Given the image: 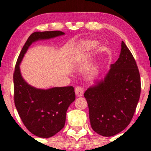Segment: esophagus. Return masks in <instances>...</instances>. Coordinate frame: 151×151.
Instances as JSON below:
<instances>
[{"label":"esophagus","instance_id":"1","mask_svg":"<svg viewBox=\"0 0 151 151\" xmlns=\"http://www.w3.org/2000/svg\"><path fill=\"white\" fill-rule=\"evenodd\" d=\"M76 95L77 97H82L84 94V89L81 87H77L75 89Z\"/></svg>","mask_w":151,"mask_h":151}]
</instances>
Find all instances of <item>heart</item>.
<instances>
[{"mask_svg": "<svg viewBox=\"0 0 151 151\" xmlns=\"http://www.w3.org/2000/svg\"><path fill=\"white\" fill-rule=\"evenodd\" d=\"M97 45H98V42L96 40H86L85 42L82 43L80 45V49H78L76 50L75 52V55L77 57L82 56V55L84 54L85 51H88L93 49L95 47H96ZM97 70V67L96 66H93V67H91V71L95 72Z\"/></svg>", "mask_w": 151, "mask_h": 151, "instance_id": "obj_1", "label": "heart"}]
</instances>
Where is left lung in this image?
Returning a JSON list of instances; mask_svg holds the SVG:
<instances>
[{
    "label": "left lung",
    "instance_id": "left-lung-1",
    "mask_svg": "<svg viewBox=\"0 0 151 151\" xmlns=\"http://www.w3.org/2000/svg\"><path fill=\"white\" fill-rule=\"evenodd\" d=\"M140 92L137 64L122 41L117 60L111 65L104 78L95 80L84 94L93 130L105 137L122 131L133 118Z\"/></svg>",
    "mask_w": 151,
    "mask_h": 151
}]
</instances>
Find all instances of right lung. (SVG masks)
I'll list each match as a JSON object with an SVG mask.
<instances>
[{
    "label": "right lung",
    "instance_id": "add662e5",
    "mask_svg": "<svg viewBox=\"0 0 151 151\" xmlns=\"http://www.w3.org/2000/svg\"><path fill=\"white\" fill-rule=\"evenodd\" d=\"M65 34L60 31L33 33L20 51L14 73L16 108L27 129L39 137H52L65 127L67 111L76 99L75 91L73 86L48 89L34 87L22 78L20 65L33 43Z\"/></svg>",
    "mask_w": 151,
    "mask_h": 151
}]
</instances>
